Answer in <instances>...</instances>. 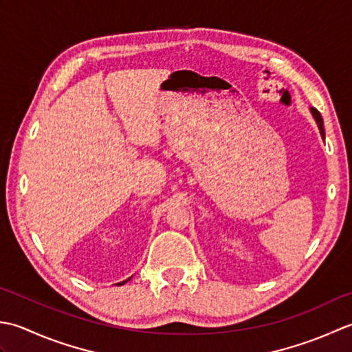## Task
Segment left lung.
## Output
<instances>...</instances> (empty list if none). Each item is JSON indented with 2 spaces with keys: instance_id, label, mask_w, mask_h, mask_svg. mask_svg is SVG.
Wrapping results in <instances>:
<instances>
[{
  "instance_id": "8db88e82",
  "label": "left lung",
  "mask_w": 352,
  "mask_h": 352,
  "mask_svg": "<svg viewBox=\"0 0 352 352\" xmlns=\"http://www.w3.org/2000/svg\"><path fill=\"white\" fill-rule=\"evenodd\" d=\"M310 112H311V116H313L314 121H316V124H318V127H319V132H320V136H322V140H325V131H324V120H322V116H320V113H319V111H318V109H314V107H310Z\"/></svg>"
}]
</instances>
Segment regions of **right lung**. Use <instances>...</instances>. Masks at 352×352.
Listing matches in <instances>:
<instances>
[{
    "label": "right lung",
    "mask_w": 352,
    "mask_h": 352,
    "mask_svg": "<svg viewBox=\"0 0 352 352\" xmlns=\"http://www.w3.org/2000/svg\"><path fill=\"white\" fill-rule=\"evenodd\" d=\"M131 278H132V276H131ZM131 278H129V279H131ZM129 279H126V281H123V283H118V284H120V285H121V284H126V283L129 281Z\"/></svg>",
    "instance_id": "obj_1"
}]
</instances>
